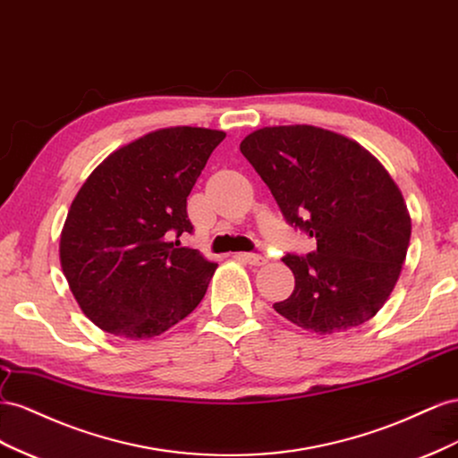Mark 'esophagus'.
Masks as SVG:
<instances>
[{
    "label": "esophagus",
    "instance_id": "esophagus-1",
    "mask_svg": "<svg viewBox=\"0 0 458 458\" xmlns=\"http://www.w3.org/2000/svg\"><path fill=\"white\" fill-rule=\"evenodd\" d=\"M236 257L242 259V260H245V263L253 265V267H263V265H267V257L259 255V253H238Z\"/></svg>",
    "mask_w": 458,
    "mask_h": 458
}]
</instances>
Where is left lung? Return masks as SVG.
Masks as SVG:
<instances>
[{
	"instance_id": "left-lung-1",
	"label": "left lung",
	"mask_w": 458,
	"mask_h": 458,
	"mask_svg": "<svg viewBox=\"0 0 458 458\" xmlns=\"http://www.w3.org/2000/svg\"><path fill=\"white\" fill-rule=\"evenodd\" d=\"M240 149L263 178L287 225L317 242L282 260L293 293L274 310L317 334L370 320L399 280L411 216L395 182L357 141L317 126L255 130Z\"/></svg>"
}]
</instances>
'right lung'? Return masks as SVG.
I'll return each instance as SVG.
<instances>
[{"label":"right lung","instance_id":"right-lung-1","mask_svg":"<svg viewBox=\"0 0 458 458\" xmlns=\"http://www.w3.org/2000/svg\"><path fill=\"white\" fill-rule=\"evenodd\" d=\"M226 138L208 128L157 130L116 149L88 176L61 232V268L103 332L146 339L201 303L216 270L191 233L188 195Z\"/></svg>","mask_w":458,"mask_h":458}]
</instances>
